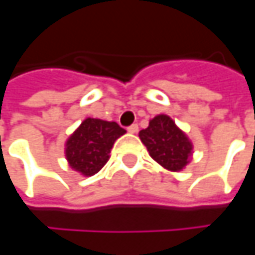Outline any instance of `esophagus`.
<instances>
[{"label": "esophagus", "mask_w": 255, "mask_h": 255, "mask_svg": "<svg viewBox=\"0 0 255 255\" xmlns=\"http://www.w3.org/2000/svg\"><path fill=\"white\" fill-rule=\"evenodd\" d=\"M137 130H139V126L134 123V125H130L129 128H128V132L129 133H137Z\"/></svg>", "instance_id": "34e87169"}]
</instances>
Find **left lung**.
<instances>
[{
    "label": "left lung",
    "mask_w": 255,
    "mask_h": 255,
    "mask_svg": "<svg viewBox=\"0 0 255 255\" xmlns=\"http://www.w3.org/2000/svg\"><path fill=\"white\" fill-rule=\"evenodd\" d=\"M142 143L149 154L164 169L181 170L191 156L193 144L167 115H157L149 126L139 132Z\"/></svg>",
    "instance_id": "8db88e82"
}]
</instances>
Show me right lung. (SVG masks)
<instances>
[{
  "mask_svg": "<svg viewBox=\"0 0 255 255\" xmlns=\"http://www.w3.org/2000/svg\"><path fill=\"white\" fill-rule=\"evenodd\" d=\"M125 133L116 122L88 118L69 136L65 147L66 160L74 170L93 176L109 160L113 143Z\"/></svg>",
  "mask_w": 255,
  "mask_h": 255,
  "instance_id": "add662e5",
  "label": "right lung"
}]
</instances>
